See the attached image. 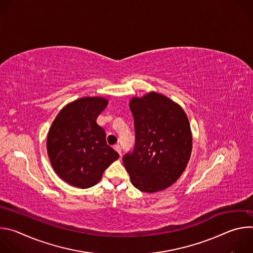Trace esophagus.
Returning <instances> with one entry per match:
<instances>
[{
    "instance_id": "esophagus-1",
    "label": "esophagus",
    "mask_w": 253,
    "mask_h": 253,
    "mask_svg": "<svg viewBox=\"0 0 253 253\" xmlns=\"http://www.w3.org/2000/svg\"><path fill=\"white\" fill-rule=\"evenodd\" d=\"M114 149L121 155V148H120L119 145H114Z\"/></svg>"
}]
</instances>
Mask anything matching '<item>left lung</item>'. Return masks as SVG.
<instances>
[{"instance_id": "obj_1", "label": "left lung", "mask_w": 253, "mask_h": 253, "mask_svg": "<svg viewBox=\"0 0 253 253\" xmlns=\"http://www.w3.org/2000/svg\"><path fill=\"white\" fill-rule=\"evenodd\" d=\"M134 117L135 147L123 157L131 183L154 193L175 183L192 151V133L183 108L165 95L149 92L129 102Z\"/></svg>"}]
</instances>
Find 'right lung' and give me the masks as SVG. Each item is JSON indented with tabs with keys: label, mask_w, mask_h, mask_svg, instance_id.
<instances>
[{
	"label": "right lung",
	"mask_w": 253,
	"mask_h": 253,
	"mask_svg": "<svg viewBox=\"0 0 253 253\" xmlns=\"http://www.w3.org/2000/svg\"><path fill=\"white\" fill-rule=\"evenodd\" d=\"M107 105L108 100L100 96L77 99L63 108L49 129L50 162L56 174L72 186H94L105 169L119 158L96 122Z\"/></svg>",
	"instance_id": "right-lung-1"
}]
</instances>
